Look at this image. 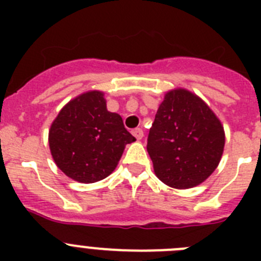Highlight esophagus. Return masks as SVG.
Returning <instances> with one entry per match:
<instances>
[{"label": "esophagus", "mask_w": 261, "mask_h": 261, "mask_svg": "<svg viewBox=\"0 0 261 261\" xmlns=\"http://www.w3.org/2000/svg\"><path fill=\"white\" fill-rule=\"evenodd\" d=\"M132 135L135 136L137 140H141V138L144 137V130H142L141 128H136V129H133V130H132Z\"/></svg>", "instance_id": "esophagus-1"}]
</instances>
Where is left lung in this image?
I'll list each match as a JSON object with an SVG mask.
<instances>
[{"label": "left lung", "mask_w": 261, "mask_h": 261, "mask_svg": "<svg viewBox=\"0 0 261 261\" xmlns=\"http://www.w3.org/2000/svg\"><path fill=\"white\" fill-rule=\"evenodd\" d=\"M223 147L225 130L212 108L190 90H168L146 146L159 180L176 190L204 183L220 165Z\"/></svg>", "instance_id": "1"}]
</instances>
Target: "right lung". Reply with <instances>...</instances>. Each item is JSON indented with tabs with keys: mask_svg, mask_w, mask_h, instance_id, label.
<instances>
[{
	"mask_svg": "<svg viewBox=\"0 0 261 261\" xmlns=\"http://www.w3.org/2000/svg\"><path fill=\"white\" fill-rule=\"evenodd\" d=\"M136 138L123 119L107 110L105 93L89 90L69 100L50 124V155L66 176L95 183L114 172L126 144Z\"/></svg>",
	"mask_w": 261,
	"mask_h": 261,
	"instance_id": "right-lung-1",
	"label": "right lung"
}]
</instances>
